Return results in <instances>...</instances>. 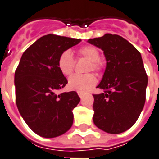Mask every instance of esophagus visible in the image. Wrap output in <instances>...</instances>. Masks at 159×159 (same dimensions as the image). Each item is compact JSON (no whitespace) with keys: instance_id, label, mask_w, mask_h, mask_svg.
<instances>
[{"instance_id":"34e87169","label":"esophagus","mask_w":159,"mask_h":159,"mask_svg":"<svg viewBox=\"0 0 159 159\" xmlns=\"http://www.w3.org/2000/svg\"><path fill=\"white\" fill-rule=\"evenodd\" d=\"M78 95L80 98H82V97H84V93H83V92H78Z\"/></svg>"}]
</instances>
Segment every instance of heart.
I'll use <instances>...</instances> for the list:
<instances>
[{
    "label": "heart",
    "instance_id": "obj_1",
    "mask_svg": "<svg viewBox=\"0 0 159 159\" xmlns=\"http://www.w3.org/2000/svg\"><path fill=\"white\" fill-rule=\"evenodd\" d=\"M79 54L90 61L89 71H100L102 62L100 59V52L97 47L93 46H85L79 50ZM58 68L63 75H71L75 68V59L70 51H65L60 55L58 58ZM97 83V79L92 74L87 75H73L69 77L68 86L73 91L84 92L90 90Z\"/></svg>",
    "mask_w": 159,
    "mask_h": 159
}]
</instances>
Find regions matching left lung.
Listing matches in <instances>:
<instances>
[{"label": "left lung", "instance_id": "8db88e82", "mask_svg": "<svg viewBox=\"0 0 159 159\" xmlns=\"http://www.w3.org/2000/svg\"><path fill=\"white\" fill-rule=\"evenodd\" d=\"M88 42L103 51L106 69L94 97L93 122L110 134H120L134 125L146 101L148 75L141 53L123 37L106 34Z\"/></svg>", "mask_w": 159, "mask_h": 159}]
</instances>
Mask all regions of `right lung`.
<instances>
[{"label":"right lung","mask_w":159,"mask_h":159,"mask_svg":"<svg viewBox=\"0 0 159 159\" xmlns=\"http://www.w3.org/2000/svg\"><path fill=\"white\" fill-rule=\"evenodd\" d=\"M80 39L47 34L22 55L14 76L16 104L21 116L34 133L45 138L64 134L74 121L73 109L80 101L75 91L57 95L68 83L58 68L63 52Z\"/></svg>","instance_id":"add662e5"}]
</instances>
